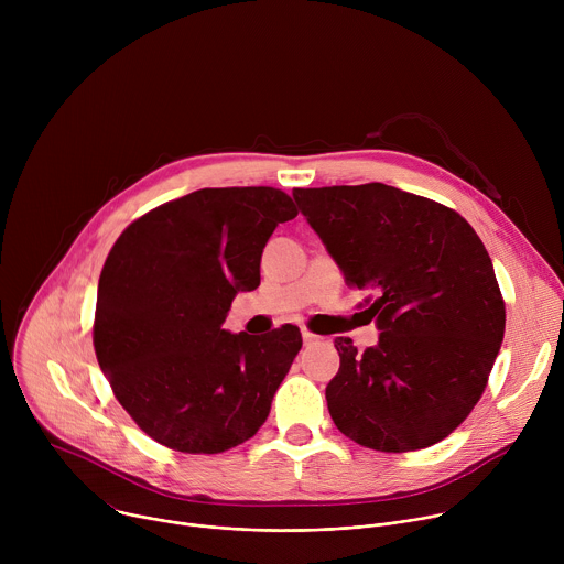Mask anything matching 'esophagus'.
I'll return each mask as SVG.
<instances>
[{"label":"esophagus","mask_w":564,"mask_h":564,"mask_svg":"<svg viewBox=\"0 0 564 564\" xmlns=\"http://www.w3.org/2000/svg\"><path fill=\"white\" fill-rule=\"evenodd\" d=\"M301 337H303V344L305 346H312V344H316L318 341V335H314V333H310V330H301Z\"/></svg>","instance_id":"obj_1"}]
</instances>
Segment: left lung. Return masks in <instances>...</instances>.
Instances as JSON below:
<instances>
[{
  "instance_id": "left-lung-1",
  "label": "left lung",
  "mask_w": 564,
  "mask_h": 564,
  "mask_svg": "<svg viewBox=\"0 0 564 564\" xmlns=\"http://www.w3.org/2000/svg\"><path fill=\"white\" fill-rule=\"evenodd\" d=\"M350 288L372 290L379 344L337 337L326 388L335 426L352 442L409 453L448 437L489 383L505 337L491 257L455 209L383 183L294 189Z\"/></svg>"
}]
</instances>
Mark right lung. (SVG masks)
Masks as SVG:
<instances>
[{
    "label": "right lung",
    "mask_w": 564,
    "mask_h": 564,
    "mask_svg": "<svg viewBox=\"0 0 564 564\" xmlns=\"http://www.w3.org/2000/svg\"><path fill=\"white\" fill-rule=\"evenodd\" d=\"M296 214L274 187L198 189L118 236L98 283L94 348L120 406L158 444L214 455L268 420L299 328L254 337L220 326L236 292L259 288L268 238Z\"/></svg>",
    "instance_id": "right-lung-1"
}]
</instances>
